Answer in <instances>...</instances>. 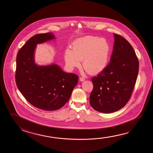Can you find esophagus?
<instances>
[{"mask_svg": "<svg viewBox=\"0 0 153 153\" xmlns=\"http://www.w3.org/2000/svg\"><path fill=\"white\" fill-rule=\"evenodd\" d=\"M79 80H80V82H83V81H84L85 80V78L83 77H80L79 78Z\"/></svg>", "mask_w": 153, "mask_h": 153, "instance_id": "34e87169", "label": "esophagus"}]
</instances>
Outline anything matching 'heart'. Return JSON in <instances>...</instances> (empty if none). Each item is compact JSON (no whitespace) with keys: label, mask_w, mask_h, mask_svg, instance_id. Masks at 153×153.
Masks as SVG:
<instances>
[{"label":"heart","mask_w":153,"mask_h":153,"mask_svg":"<svg viewBox=\"0 0 153 153\" xmlns=\"http://www.w3.org/2000/svg\"><path fill=\"white\" fill-rule=\"evenodd\" d=\"M72 50L67 48L65 53V60L68 68L72 69L80 65L87 73L96 75L105 69L108 65L111 48L104 38L96 36H85L73 43Z\"/></svg>","instance_id":"b5f03b06"}]
</instances>
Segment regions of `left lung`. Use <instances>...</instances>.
Wrapping results in <instances>:
<instances>
[{
    "mask_svg": "<svg viewBox=\"0 0 153 153\" xmlns=\"http://www.w3.org/2000/svg\"><path fill=\"white\" fill-rule=\"evenodd\" d=\"M114 35L110 62L92 78L93 88L90 103L101 113H113L124 107L130 99L138 77L139 64L133 48L122 36Z\"/></svg>",
    "mask_w": 153,
    "mask_h": 153,
    "instance_id": "obj_1",
    "label": "left lung"
}]
</instances>
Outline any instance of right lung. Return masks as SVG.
I'll use <instances>...</instances> for the list:
<instances>
[{
    "label": "right lung",
    "mask_w": 153,
    "mask_h": 153,
    "mask_svg": "<svg viewBox=\"0 0 153 153\" xmlns=\"http://www.w3.org/2000/svg\"><path fill=\"white\" fill-rule=\"evenodd\" d=\"M54 38L52 33L33 36L19 51L15 82L18 89L30 104L48 111L62 108L77 85L78 76L64 72L56 65L38 66L34 62L37 44Z\"/></svg>",
    "instance_id": "1"
}]
</instances>
